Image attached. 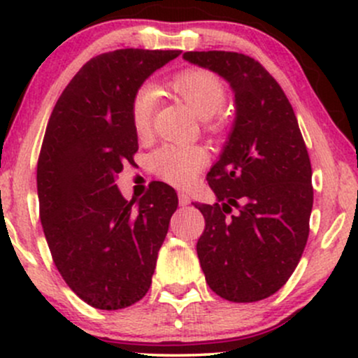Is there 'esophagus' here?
<instances>
[{
  "label": "esophagus",
  "mask_w": 358,
  "mask_h": 358,
  "mask_svg": "<svg viewBox=\"0 0 358 358\" xmlns=\"http://www.w3.org/2000/svg\"><path fill=\"white\" fill-rule=\"evenodd\" d=\"M178 202H180V205H182V207H187V205L190 203V196H188L187 193L180 192L178 193Z\"/></svg>",
  "instance_id": "1"
}]
</instances>
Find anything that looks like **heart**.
<instances>
[{
	"mask_svg": "<svg viewBox=\"0 0 358 358\" xmlns=\"http://www.w3.org/2000/svg\"><path fill=\"white\" fill-rule=\"evenodd\" d=\"M170 87L199 117L205 131L217 133L222 127L220 108L225 101V85L215 73L205 69H188L168 80ZM155 109V94L150 87H141L131 101V124L138 138H146L151 129ZM151 170L163 182L175 187H188L207 163V155L199 146L165 145L150 158Z\"/></svg>",
	"mask_w": 358,
	"mask_h": 358,
	"instance_id": "obj_1",
	"label": "heart"
}]
</instances>
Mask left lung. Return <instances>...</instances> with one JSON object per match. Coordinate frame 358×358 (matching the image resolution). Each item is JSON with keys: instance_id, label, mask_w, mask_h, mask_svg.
I'll return each instance as SVG.
<instances>
[{"instance_id": "8db88e82", "label": "left lung", "mask_w": 358, "mask_h": 358, "mask_svg": "<svg viewBox=\"0 0 358 358\" xmlns=\"http://www.w3.org/2000/svg\"><path fill=\"white\" fill-rule=\"evenodd\" d=\"M219 73L236 96V121L207 182L219 202L193 203L205 229L196 242L207 285L220 298L271 296L296 269L313 208L311 163L285 90L252 57L185 52Z\"/></svg>"}]
</instances>
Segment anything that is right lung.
I'll use <instances>...</instances> for the list:
<instances>
[{
  "instance_id": "right-lung-1",
  "label": "right lung",
  "mask_w": 358,
  "mask_h": 358,
  "mask_svg": "<svg viewBox=\"0 0 358 358\" xmlns=\"http://www.w3.org/2000/svg\"><path fill=\"white\" fill-rule=\"evenodd\" d=\"M180 53H101L73 76L48 119L36 165L40 220L64 281L97 310H121L148 293L178 207L163 182L151 183L138 203L114 182L138 151L129 114L134 94Z\"/></svg>"
}]
</instances>
